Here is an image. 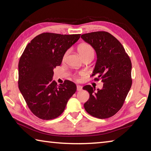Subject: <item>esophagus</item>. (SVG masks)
<instances>
[{"instance_id":"1","label":"esophagus","mask_w":151,"mask_h":151,"mask_svg":"<svg viewBox=\"0 0 151 151\" xmlns=\"http://www.w3.org/2000/svg\"><path fill=\"white\" fill-rule=\"evenodd\" d=\"M76 89H77L78 91H82V89H83V87L81 85H77L76 86Z\"/></svg>"}]
</instances>
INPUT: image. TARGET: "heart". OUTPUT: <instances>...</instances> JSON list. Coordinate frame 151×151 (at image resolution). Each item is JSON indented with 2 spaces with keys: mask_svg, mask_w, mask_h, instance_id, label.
Returning a JSON list of instances; mask_svg holds the SVG:
<instances>
[{
  "mask_svg": "<svg viewBox=\"0 0 151 151\" xmlns=\"http://www.w3.org/2000/svg\"><path fill=\"white\" fill-rule=\"evenodd\" d=\"M78 52L82 57H85L88 55H94V50L91 45L87 44H83L79 46L78 47ZM66 53L65 55V57H66Z\"/></svg>",
  "mask_w": 151,
  "mask_h": 151,
  "instance_id": "1",
  "label": "heart"
}]
</instances>
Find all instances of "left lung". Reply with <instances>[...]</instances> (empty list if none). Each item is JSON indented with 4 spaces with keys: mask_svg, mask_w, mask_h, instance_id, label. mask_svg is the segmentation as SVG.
Here are the masks:
<instances>
[{
    "mask_svg": "<svg viewBox=\"0 0 151 151\" xmlns=\"http://www.w3.org/2000/svg\"><path fill=\"white\" fill-rule=\"evenodd\" d=\"M96 51L97 60L92 76L102 78V89L91 85L83 88L90 94L84 104L86 111L99 119L109 118L121 109L132 85V64L123 46L114 36L105 31L81 35Z\"/></svg>",
    "mask_w": 151,
    "mask_h": 151,
    "instance_id": "obj_1",
    "label": "left lung"
}]
</instances>
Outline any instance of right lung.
Here are the masks:
<instances>
[{
  "label": "right lung",
  "mask_w": 151,
  "mask_h": 151,
  "mask_svg": "<svg viewBox=\"0 0 151 151\" xmlns=\"http://www.w3.org/2000/svg\"><path fill=\"white\" fill-rule=\"evenodd\" d=\"M81 35L44 32L27 45L19 63V88L30 111L43 120L57 118L76 91L70 81L57 85L53 70Z\"/></svg>",
  "instance_id": "right-lung-1"
}]
</instances>
